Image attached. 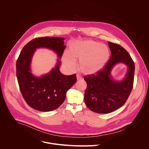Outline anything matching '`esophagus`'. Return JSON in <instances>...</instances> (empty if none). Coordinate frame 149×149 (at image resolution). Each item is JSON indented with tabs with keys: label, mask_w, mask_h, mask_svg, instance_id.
<instances>
[{
	"label": "esophagus",
	"mask_w": 149,
	"mask_h": 149,
	"mask_svg": "<svg viewBox=\"0 0 149 149\" xmlns=\"http://www.w3.org/2000/svg\"><path fill=\"white\" fill-rule=\"evenodd\" d=\"M77 80H81V79H82V78L81 76H80L79 75L77 74Z\"/></svg>",
	"instance_id": "1"
}]
</instances>
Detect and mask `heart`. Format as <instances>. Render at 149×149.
Returning <instances> with one entry per match:
<instances>
[{"instance_id": "obj_1", "label": "heart", "mask_w": 149, "mask_h": 149, "mask_svg": "<svg viewBox=\"0 0 149 149\" xmlns=\"http://www.w3.org/2000/svg\"><path fill=\"white\" fill-rule=\"evenodd\" d=\"M109 58L110 51L105 45L94 40H84L71 44L68 54L64 55L62 60L71 70L75 68V60H79V70L84 74H93L100 71Z\"/></svg>"}]
</instances>
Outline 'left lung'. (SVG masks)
<instances>
[{
  "label": "left lung",
  "mask_w": 149,
  "mask_h": 149,
  "mask_svg": "<svg viewBox=\"0 0 149 149\" xmlns=\"http://www.w3.org/2000/svg\"><path fill=\"white\" fill-rule=\"evenodd\" d=\"M109 46L111 56L104 68L95 74L84 77L87 84L85 102L90 110L99 114L110 113L120 108L127 101L133 87V60L121 45L109 42ZM118 62L125 63L129 68L126 78L120 82L114 81L110 76L112 68Z\"/></svg>",
  "instance_id": "left-lung-1"
}]
</instances>
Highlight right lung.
<instances>
[{
	"label": "right lung",
	"instance_id": "add662e5",
	"mask_svg": "<svg viewBox=\"0 0 149 149\" xmlns=\"http://www.w3.org/2000/svg\"><path fill=\"white\" fill-rule=\"evenodd\" d=\"M64 38H36L25 45L16 61V77L20 91L30 107L40 111H51L58 108L64 101L67 91L77 82L76 74L65 75L59 71L60 61L48 74L40 78L30 72L32 55L38 48L55 51L61 58L66 46Z\"/></svg>",
	"mask_w": 149,
	"mask_h": 149
}]
</instances>
